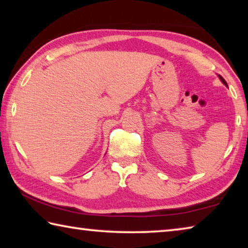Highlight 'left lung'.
Instances as JSON below:
<instances>
[{"label":"left lung","instance_id":"1","mask_svg":"<svg viewBox=\"0 0 248 248\" xmlns=\"http://www.w3.org/2000/svg\"><path fill=\"white\" fill-rule=\"evenodd\" d=\"M217 77H219V78H220V81H221L222 83H223L225 86H228V84H226V82H225V79H224L223 78H222V77H221V75H217Z\"/></svg>","mask_w":248,"mask_h":248}]
</instances>
